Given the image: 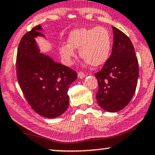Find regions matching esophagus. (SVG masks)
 <instances>
[{
	"mask_svg": "<svg viewBox=\"0 0 155 155\" xmlns=\"http://www.w3.org/2000/svg\"><path fill=\"white\" fill-rule=\"evenodd\" d=\"M78 78H83L85 76V74L83 73V72H82V71H80V72H78Z\"/></svg>",
	"mask_w": 155,
	"mask_h": 155,
	"instance_id": "34e87169",
	"label": "esophagus"
}]
</instances>
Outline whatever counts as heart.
I'll list each match as a JSON object with an SVG mask.
<instances>
[{
    "label": "heart",
    "mask_w": 155,
    "mask_h": 155,
    "mask_svg": "<svg viewBox=\"0 0 155 155\" xmlns=\"http://www.w3.org/2000/svg\"><path fill=\"white\" fill-rule=\"evenodd\" d=\"M68 45L60 48V54L70 64L75 57L73 48L80 49V55L86 64L100 66L108 60L112 49V38L109 31L101 26L81 28L73 31L68 35Z\"/></svg>",
    "instance_id": "b5f03b06"
}]
</instances>
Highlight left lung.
<instances>
[{"label": "left lung", "instance_id": "left-lung-1", "mask_svg": "<svg viewBox=\"0 0 155 155\" xmlns=\"http://www.w3.org/2000/svg\"><path fill=\"white\" fill-rule=\"evenodd\" d=\"M112 28V54L101 70L95 73L98 84L96 97L101 108L115 113L124 108L135 93L138 62L129 37L118 28Z\"/></svg>", "mask_w": 155, "mask_h": 155}]
</instances>
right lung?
Returning <instances> with one entry per match:
<instances>
[{
  "mask_svg": "<svg viewBox=\"0 0 155 155\" xmlns=\"http://www.w3.org/2000/svg\"><path fill=\"white\" fill-rule=\"evenodd\" d=\"M38 25L24 35L18 47L16 61L17 80L24 96L35 113L55 118L68 108L70 84L77 73L54 61L40 52L35 38L45 37Z\"/></svg>",
  "mask_w": 155,
  "mask_h": 155,
  "instance_id": "obj_1",
  "label": "right lung"
}]
</instances>
